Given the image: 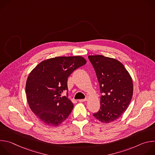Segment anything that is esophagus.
I'll list each match as a JSON object with an SVG mask.
<instances>
[{"label": "esophagus", "mask_w": 155, "mask_h": 155, "mask_svg": "<svg viewBox=\"0 0 155 155\" xmlns=\"http://www.w3.org/2000/svg\"><path fill=\"white\" fill-rule=\"evenodd\" d=\"M87 101V98H85V99H79L78 101L81 102H84V101Z\"/></svg>", "instance_id": "1"}]
</instances>
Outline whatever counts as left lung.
I'll use <instances>...</instances> for the list:
<instances>
[{
	"mask_svg": "<svg viewBox=\"0 0 155 155\" xmlns=\"http://www.w3.org/2000/svg\"><path fill=\"white\" fill-rule=\"evenodd\" d=\"M99 83L101 107L93 114L102 123L119 118L126 111L133 94L132 78L123 64L102 55L88 56Z\"/></svg>",
	"mask_w": 155,
	"mask_h": 155,
	"instance_id": "8db88e82",
	"label": "left lung"
}]
</instances>
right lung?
Wrapping results in <instances>:
<instances>
[{"mask_svg": "<svg viewBox=\"0 0 155 155\" xmlns=\"http://www.w3.org/2000/svg\"><path fill=\"white\" fill-rule=\"evenodd\" d=\"M86 63L81 56L56 57L41 62L30 73L26 84L27 100L43 123L56 126L71 114L74 104L68 96L61 97V93L68 91V77Z\"/></svg>", "mask_w": 155, "mask_h": 155, "instance_id": "right-lung-1", "label": "right lung"}]
</instances>
